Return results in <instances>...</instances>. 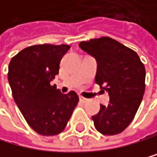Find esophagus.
<instances>
[{
  "label": "esophagus",
  "instance_id": "esophagus-1",
  "mask_svg": "<svg viewBox=\"0 0 157 157\" xmlns=\"http://www.w3.org/2000/svg\"><path fill=\"white\" fill-rule=\"evenodd\" d=\"M79 100H80V102H82V103H87V102L89 101V99H87V98H84V97L80 96V97H79Z\"/></svg>",
  "mask_w": 157,
  "mask_h": 157
}]
</instances>
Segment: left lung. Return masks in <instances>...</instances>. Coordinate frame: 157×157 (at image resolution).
<instances>
[{
    "instance_id": "8db88e82",
    "label": "left lung",
    "mask_w": 157,
    "mask_h": 157,
    "mask_svg": "<svg viewBox=\"0 0 157 157\" xmlns=\"http://www.w3.org/2000/svg\"><path fill=\"white\" fill-rule=\"evenodd\" d=\"M82 50L97 61L96 83L108 92L110 104L101 105L92 117L103 135L122 132L135 118L145 89V69L136 52L110 37L79 43Z\"/></svg>"
}]
</instances>
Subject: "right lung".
Returning <instances> with one entry per match:
<instances>
[{
  "label": "right lung",
  "mask_w": 157,
  "mask_h": 157,
  "mask_svg": "<svg viewBox=\"0 0 157 157\" xmlns=\"http://www.w3.org/2000/svg\"><path fill=\"white\" fill-rule=\"evenodd\" d=\"M69 48L66 44L33 45L18 52L9 65L13 100L29 127L41 136L63 132L79 101L74 91L62 94L50 84Z\"/></svg>",
  "instance_id": "obj_1"
}]
</instances>
